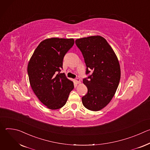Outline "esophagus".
Returning <instances> with one entry per match:
<instances>
[{"instance_id": "34e87169", "label": "esophagus", "mask_w": 150, "mask_h": 150, "mask_svg": "<svg viewBox=\"0 0 150 150\" xmlns=\"http://www.w3.org/2000/svg\"><path fill=\"white\" fill-rule=\"evenodd\" d=\"M75 82H76V83H81V81H80V79L79 78H76L75 79Z\"/></svg>"}]
</instances>
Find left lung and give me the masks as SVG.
Returning a JSON list of instances; mask_svg holds the SVG:
<instances>
[{
	"label": "left lung",
	"instance_id": "8db88e82",
	"mask_svg": "<svg viewBox=\"0 0 150 150\" xmlns=\"http://www.w3.org/2000/svg\"><path fill=\"white\" fill-rule=\"evenodd\" d=\"M87 67L86 74L93 73L83 79L88 93L82 97L85 108L97 112L108 105L115 94L120 79L117 57L106 40L94 35L76 39Z\"/></svg>",
	"mask_w": 150,
	"mask_h": 150
}]
</instances>
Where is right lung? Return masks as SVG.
<instances>
[{"label":"right lung","instance_id":"1","mask_svg":"<svg viewBox=\"0 0 150 150\" xmlns=\"http://www.w3.org/2000/svg\"><path fill=\"white\" fill-rule=\"evenodd\" d=\"M74 45V38H47L38 45L28 62L31 88L49 109L62 108L74 88V82L60 73L63 57Z\"/></svg>","mask_w":150,"mask_h":150}]
</instances>
